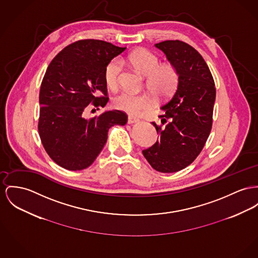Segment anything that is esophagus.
Returning <instances> with one entry per match:
<instances>
[{"instance_id":"34e87169","label":"esophagus","mask_w":258,"mask_h":258,"mask_svg":"<svg viewBox=\"0 0 258 258\" xmlns=\"http://www.w3.org/2000/svg\"><path fill=\"white\" fill-rule=\"evenodd\" d=\"M139 119L136 118V117H134V116H128V123L129 124H133V123H137L139 122Z\"/></svg>"}]
</instances>
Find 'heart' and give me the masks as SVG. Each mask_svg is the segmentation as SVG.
Masks as SVG:
<instances>
[{
	"label": "heart",
	"mask_w": 258,
	"mask_h": 258,
	"mask_svg": "<svg viewBox=\"0 0 258 258\" xmlns=\"http://www.w3.org/2000/svg\"><path fill=\"white\" fill-rule=\"evenodd\" d=\"M125 60L143 76L148 77L147 86L156 97L165 98L171 95L179 83V72L172 63H161L154 52L140 49L129 53ZM122 64L119 59H112L104 69V80L108 88L115 90L119 86ZM116 108L131 115H140L154 105L148 94L121 92L114 99Z\"/></svg>",
	"instance_id": "1"
}]
</instances>
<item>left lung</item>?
Instances as JSON below:
<instances>
[{
	"mask_svg": "<svg viewBox=\"0 0 258 258\" xmlns=\"http://www.w3.org/2000/svg\"><path fill=\"white\" fill-rule=\"evenodd\" d=\"M179 72V83L162 104L161 124L153 122L159 139L143 151L156 171L184 169L203 151L212 128L216 89L206 60L196 49L179 40L155 44Z\"/></svg>",
	"mask_w": 258,
	"mask_h": 258,
	"instance_id": "left-lung-1",
	"label": "left lung"
}]
</instances>
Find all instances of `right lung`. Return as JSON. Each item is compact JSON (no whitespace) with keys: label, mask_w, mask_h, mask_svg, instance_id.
<instances>
[{"label":"right lung","mask_w":258,"mask_h":258,"mask_svg":"<svg viewBox=\"0 0 258 258\" xmlns=\"http://www.w3.org/2000/svg\"><path fill=\"white\" fill-rule=\"evenodd\" d=\"M125 49L102 40H79L49 64L39 94L38 131L45 151L59 166L72 171L89 167L102 152L108 129L127 123L121 110L85 118L88 109L107 103L104 69Z\"/></svg>","instance_id":"add662e5"}]
</instances>
